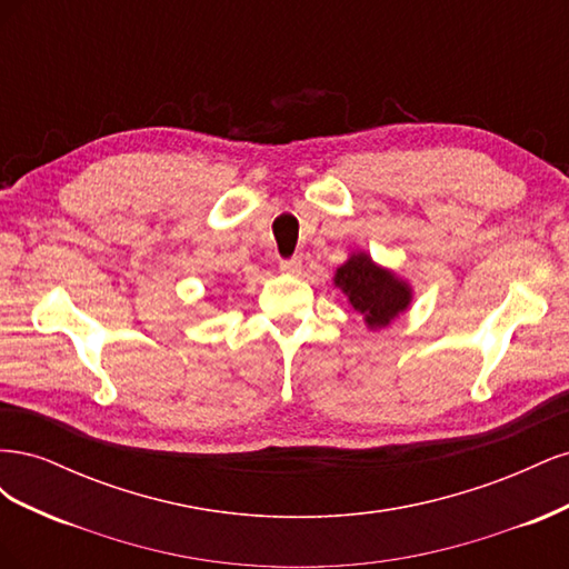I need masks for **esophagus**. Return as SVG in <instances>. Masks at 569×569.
Wrapping results in <instances>:
<instances>
[{
    "label": "esophagus",
    "instance_id": "34e87169",
    "mask_svg": "<svg viewBox=\"0 0 569 569\" xmlns=\"http://www.w3.org/2000/svg\"><path fill=\"white\" fill-rule=\"evenodd\" d=\"M280 268H282L284 272H291V274H295V272H299V270H301V258H299V256L282 258V261H280Z\"/></svg>",
    "mask_w": 569,
    "mask_h": 569
}]
</instances>
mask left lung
<instances>
[{"instance_id":"8db88e82","label":"left lung","mask_w":569,"mask_h":569,"mask_svg":"<svg viewBox=\"0 0 569 569\" xmlns=\"http://www.w3.org/2000/svg\"><path fill=\"white\" fill-rule=\"evenodd\" d=\"M335 284L349 297V303L363 316L368 327L389 325L410 303V287L393 272L375 266L368 253H353L337 268Z\"/></svg>"}]
</instances>
